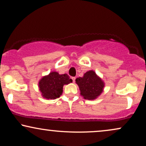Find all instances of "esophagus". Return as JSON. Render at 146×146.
I'll return each instance as SVG.
<instances>
[{
    "label": "esophagus",
    "instance_id": "1",
    "mask_svg": "<svg viewBox=\"0 0 146 146\" xmlns=\"http://www.w3.org/2000/svg\"><path fill=\"white\" fill-rule=\"evenodd\" d=\"M72 79L73 82H75V80H76V78H75V77H72Z\"/></svg>",
    "mask_w": 146,
    "mask_h": 146
}]
</instances>
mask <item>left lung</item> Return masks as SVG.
<instances>
[{"mask_svg":"<svg viewBox=\"0 0 146 146\" xmlns=\"http://www.w3.org/2000/svg\"><path fill=\"white\" fill-rule=\"evenodd\" d=\"M80 91V95L84 99L89 100H95L103 92L105 84L93 70H89L84 74L83 77L76 79Z\"/></svg>","mask_w":146,"mask_h":146,"instance_id":"1","label":"left lung"}]
</instances>
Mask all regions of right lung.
<instances>
[{"instance_id": "obj_1", "label": "right lung", "mask_w": 146, "mask_h": 146, "mask_svg": "<svg viewBox=\"0 0 146 146\" xmlns=\"http://www.w3.org/2000/svg\"><path fill=\"white\" fill-rule=\"evenodd\" d=\"M72 82L67 74H59L51 72L47 76H43L38 82V87L42 96L47 100L58 98L63 93V87Z\"/></svg>"}]
</instances>
